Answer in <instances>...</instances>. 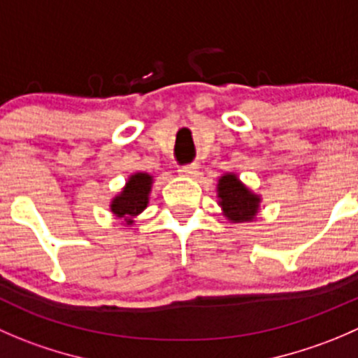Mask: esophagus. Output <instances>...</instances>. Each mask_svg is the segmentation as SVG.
Here are the masks:
<instances>
[{
	"label": "esophagus",
	"instance_id": "esophagus-1",
	"mask_svg": "<svg viewBox=\"0 0 358 358\" xmlns=\"http://www.w3.org/2000/svg\"><path fill=\"white\" fill-rule=\"evenodd\" d=\"M180 175L185 176H194L197 173V164H187V166H180L178 168Z\"/></svg>",
	"mask_w": 358,
	"mask_h": 358
}]
</instances>
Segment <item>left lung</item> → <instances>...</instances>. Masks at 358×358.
Instances as JSON below:
<instances>
[{
  "mask_svg": "<svg viewBox=\"0 0 358 358\" xmlns=\"http://www.w3.org/2000/svg\"><path fill=\"white\" fill-rule=\"evenodd\" d=\"M218 204L225 217L232 222H250L259 213L260 196L239 182L234 173L220 176L217 185Z\"/></svg>",
  "mask_w": 358,
  "mask_h": 358,
  "instance_id": "obj_1",
  "label": "left lung"
}]
</instances>
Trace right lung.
I'll use <instances>...</instances> for the list:
<instances>
[{
	"label": "right lung",
	"instance_id": "1",
	"mask_svg": "<svg viewBox=\"0 0 358 358\" xmlns=\"http://www.w3.org/2000/svg\"><path fill=\"white\" fill-rule=\"evenodd\" d=\"M152 178L148 173H134L126 182L122 192L113 197L110 210L115 217L124 218L127 225L133 224V218L140 215L148 204V194L152 189Z\"/></svg>",
	"mask_w": 358,
	"mask_h": 358
}]
</instances>
